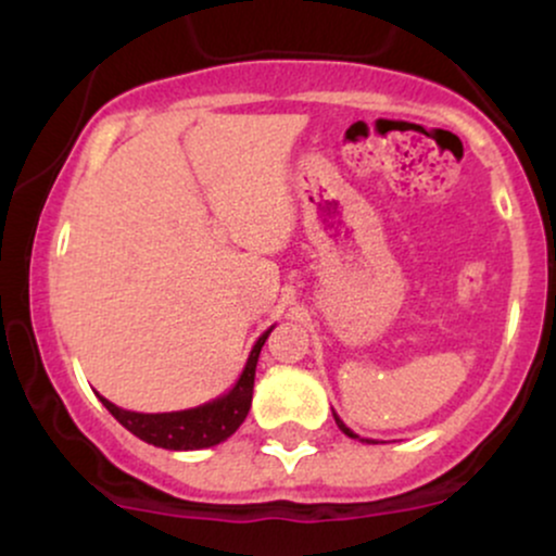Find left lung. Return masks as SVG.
<instances>
[{
	"label": "left lung",
	"mask_w": 556,
	"mask_h": 556,
	"mask_svg": "<svg viewBox=\"0 0 556 556\" xmlns=\"http://www.w3.org/2000/svg\"><path fill=\"white\" fill-rule=\"evenodd\" d=\"M334 420H337V426H340V431H342V433H348L350 439H358V433H353V431H350L348 426H344L342 420H340V416H337V413H334ZM366 442H371V439H366Z\"/></svg>",
	"instance_id": "obj_1"
}]
</instances>
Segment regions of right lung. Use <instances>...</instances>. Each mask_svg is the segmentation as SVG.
<instances>
[{
    "label": "right lung",
    "instance_id": "obj_1",
    "mask_svg": "<svg viewBox=\"0 0 556 556\" xmlns=\"http://www.w3.org/2000/svg\"><path fill=\"white\" fill-rule=\"evenodd\" d=\"M271 329L264 331V334L258 337V342L253 344L238 384L229 389L227 394H222V397L206 402V405H198V407H190V410H177V413H132V410H123V407H117L114 402L101 397V394L99 400L104 402L106 410H110L127 431L136 433V437L143 439V442L162 446V450H203V446H214L225 442V439H229L240 429V424L245 420L248 410H251L256 363H258L261 348H264L266 337L271 334Z\"/></svg>",
    "mask_w": 556,
    "mask_h": 556
}]
</instances>
